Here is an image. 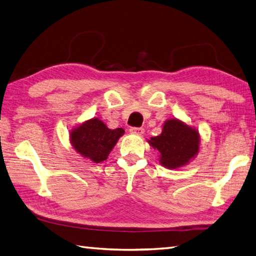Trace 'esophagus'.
Segmentation results:
<instances>
[{"mask_svg": "<svg viewBox=\"0 0 256 256\" xmlns=\"http://www.w3.org/2000/svg\"><path fill=\"white\" fill-rule=\"evenodd\" d=\"M129 132H132V134L141 136V134H144V128H138V127H132V128L129 129Z\"/></svg>", "mask_w": 256, "mask_h": 256, "instance_id": "34e87169", "label": "esophagus"}]
</instances>
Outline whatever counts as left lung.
Segmentation results:
<instances>
[{
  "label": "left lung",
  "mask_w": 256,
  "mask_h": 256,
  "mask_svg": "<svg viewBox=\"0 0 256 256\" xmlns=\"http://www.w3.org/2000/svg\"><path fill=\"white\" fill-rule=\"evenodd\" d=\"M160 152V162L168 168H176L188 163L200 149V137L192 129L178 119H170L163 126L160 136L149 140Z\"/></svg>",
  "instance_id": "left-lung-1"
}]
</instances>
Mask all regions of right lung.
<instances>
[{
    "instance_id": "1",
    "label": "right lung",
    "mask_w": 256,
    "mask_h": 256,
    "mask_svg": "<svg viewBox=\"0 0 256 256\" xmlns=\"http://www.w3.org/2000/svg\"><path fill=\"white\" fill-rule=\"evenodd\" d=\"M122 128L108 129L98 118L90 119L71 132V142L74 149L84 158L95 163L104 161L124 134Z\"/></svg>"
}]
</instances>
